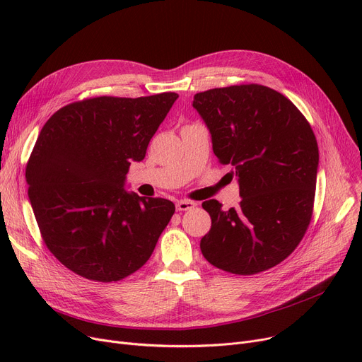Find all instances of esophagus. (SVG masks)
Here are the masks:
<instances>
[{
    "label": "esophagus",
    "instance_id": "1",
    "mask_svg": "<svg viewBox=\"0 0 362 362\" xmlns=\"http://www.w3.org/2000/svg\"><path fill=\"white\" fill-rule=\"evenodd\" d=\"M195 202L192 201H177L176 202V210L177 211H187V210H192V208H195Z\"/></svg>",
    "mask_w": 362,
    "mask_h": 362
}]
</instances>
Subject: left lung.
<instances>
[{
    "label": "left lung",
    "mask_w": 362,
    "mask_h": 362,
    "mask_svg": "<svg viewBox=\"0 0 362 362\" xmlns=\"http://www.w3.org/2000/svg\"><path fill=\"white\" fill-rule=\"evenodd\" d=\"M216 157L232 164L239 208L224 211L210 199L202 208L211 229L201 252L214 267L255 274L281 262L305 235L313 216L318 145L300 111L262 85H235L194 97Z\"/></svg>",
    "instance_id": "8db88e82"
}]
</instances>
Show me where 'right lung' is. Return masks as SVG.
<instances>
[{"instance_id":"obj_1","label":"right lung","mask_w":362,"mask_h":362,"mask_svg":"<svg viewBox=\"0 0 362 362\" xmlns=\"http://www.w3.org/2000/svg\"><path fill=\"white\" fill-rule=\"evenodd\" d=\"M177 98H90L44 124L26 167L29 201L48 250L69 270L117 281L149 259L175 204L126 191V175Z\"/></svg>"}]
</instances>
